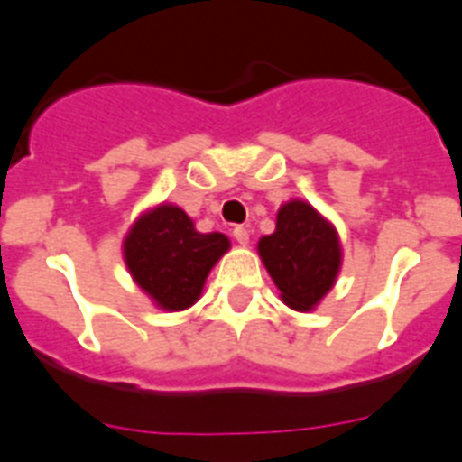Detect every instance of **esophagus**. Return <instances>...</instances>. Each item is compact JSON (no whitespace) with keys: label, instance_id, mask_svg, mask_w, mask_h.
I'll list each match as a JSON object with an SVG mask.
<instances>
[{"label":"esophagus","instance_id":"1","mask_svg":"<svg viewBox=\"0 0 462 462\" xmlns=\"http://www.w3.org/2000/svg\"><path fill=\"white\" fill-rule=\"evenodd\" d=\"M232 236H235L239 244H248V239H251V232H248V227H244V226H235L232 227Z\"/></svg>","mask_w":462,"mask_h":462}]
</instances>
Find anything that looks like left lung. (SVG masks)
I'll return each mask as SVG.
<instances>
[{"instance_id":"obj_1","label":"left lung","mask_w":462,"mask_h":462,"mask_svg":"<svg viewBox=\"0 0 462 462\" xmlns=\"http://www.w3.org/2000/svg\"><path fill=\"white\" fill-rule=\"evenodd\" d=\"M258 251L283 302L298 311L319 304L342 264L337 232L300 199L279 208L276 230L260 239Z\"/></svg>"}]
</instances>
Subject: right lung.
<instances>
[{
  "mask_svg": "<svg viewBox=\"0 0 462 462\" xmlns=\"http://www.w3.org/2000/svg\"><path fill=\"white\" fill-rule=\"evenodd\" d=\"M227 248L226 235H202L186 211L162 204L134 223L125 239V263L160 307L181 311L199 298L204 279Z\"/></svg>",
  "mask_w": 462,
  "mask_h": 462,
  "instance_id": "right-lung-1",
  "label": "right lung"
}]
</instances>
